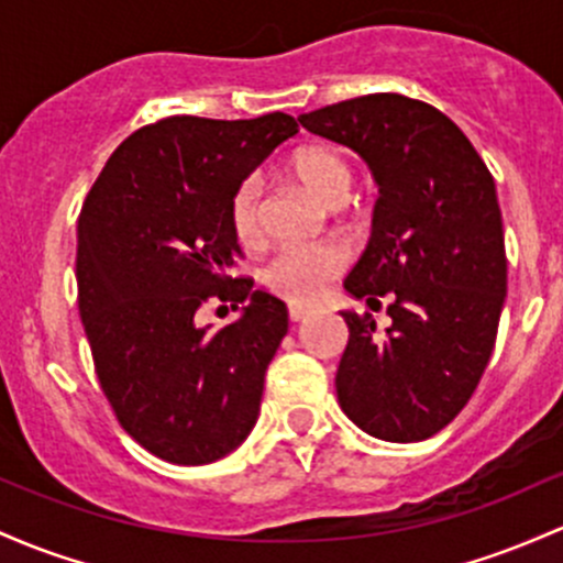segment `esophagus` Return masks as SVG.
<instances>
[{
  "label": "esophagus",
  "mask_w": 563,
  "mask_h": 563,
  "mask_svg": "<svg viewBox=\"0 0 563 563\" xmlns=\"http://www.w3.org/2000/svg\"><path fill=\"white\" fill-rule=\"evenodd\" d=\"M288 318H291L294 323H301V320L310 318V310H307V307H288Z\"/></svg>",
  "instance_id": "34e87169"
}]
</instances>
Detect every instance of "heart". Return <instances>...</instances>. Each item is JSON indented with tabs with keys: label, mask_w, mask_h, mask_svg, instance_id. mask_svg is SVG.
Wrapping results in <instances>:
<instances>
[{
	"label": "heart",
	"mask_w": 563,
	"mask_h": 563,
	"mask_svg": "<svg viewBox=\"0 0 563 563\" xmlns=\"http://www.w3.org/2000/svg\"><path fill=\"white\" fill-rule=\"evenodd\" d=\"M288 170L325 206H339L352 184V170L344 154L325 144L296 150L288 159ZM258 197L262 195H258L256 178H243L230 195L227 216L240 245H256L262 238ZM347 262V249L339 243L294 245V249L277 251L264 267L262 277L272 294L283 296L291 305H312L323 296L333 277L342 275Z\"/></svg>",
	"instance_id": "b5f03b06"
}]
</instances>
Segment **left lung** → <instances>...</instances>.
<instances>
[{
  "label": "left lung",
  "instance_id": "1",
  "mask_svg": "<svg viewBox=\"0 0 563 563\" xmlns=\"http://www.w3.org/2000/svg\"><path fill=\"white\" fill-rule=\"evenodd\" d=\"M299 122L355 150L379 184L372 240L344 288L372 307L390 296L393 325L376 333L368 312H342L339 406L382 441H424L465 409L497 339L508 256L494 178L443 111L398 92Z\"/></svg>",
  "mask_w": 563,
  "mask_h": 563
}]
</instances>
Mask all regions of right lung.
Wrapping results in <instances>:
<instances>
[{"label":"right lung","mask_w":563,"mask_h":563,"mask_svg":"<svg viewBox=\"0 0 563 563\" xmlns=\"http://www.w3.org/2000/svg\"><path fill=\"white\" fill-rule=\"evenodd\" d=\"M296 133L283 111L165 117L117 146L82 202L77 301L96 376L122 430L173 465L221 460L256 424L288 310L232 275L243 251L227 206ZM208 300L250 307L213 332L196 323Z\"/></svg>","instance_id":"obj_1"}]
</instances>
